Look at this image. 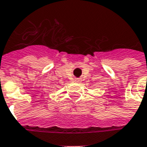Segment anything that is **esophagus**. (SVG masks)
<instances>
[{
	"instance_id": "esophagus-1",
	"label": "esophagus",
	"mask_w": 147,
	"mask_h": 147,
	"mask_svg": "<svg viewBox=\"0 0 147 147\" xmlns=\"http://www.w3.org/2000/svg\"><path fill=\"white\" fill-rule=\"evenodd\" d=\"M76 81L77 83H80V82H81V81H82V80H81V79H80V78H76Z\"/></svg>"
}]
</instances>
